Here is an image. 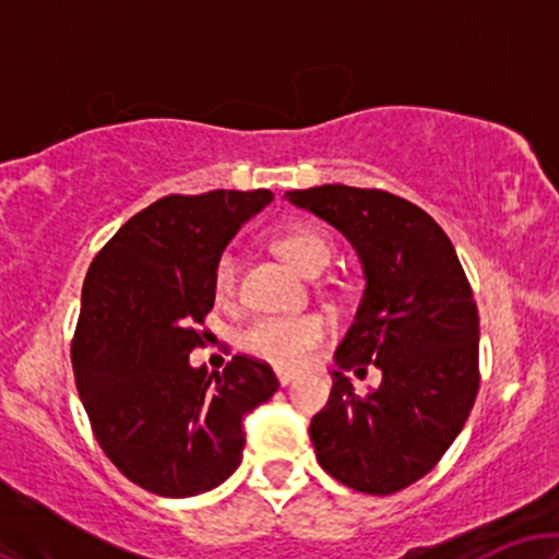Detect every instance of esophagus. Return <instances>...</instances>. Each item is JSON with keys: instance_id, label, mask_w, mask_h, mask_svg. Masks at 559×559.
Here are the masks:
<instances>
[{"instance_id": "esophagus-1", "label": "esophagus", "mask_w": 559, "mask_h": 559, "mask_svg": "<svg viewBox=\"0 0 559 559\" xmlns=\"http://www.w3.org/2000/svg\"><path fill=\"white\" fill-rule=\"evenodd\" d=\"M275 378H278L281 386H286V383H292L294 378H297V370H286V368H275Z\"/></svg>"}]
</instances>
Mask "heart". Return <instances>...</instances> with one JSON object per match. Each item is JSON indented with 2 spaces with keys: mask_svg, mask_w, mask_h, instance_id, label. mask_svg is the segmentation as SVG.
Wrapping results in <instances>:
<instances>
[{
  "mask_svg": "<svg viewBox=\"0 0 559 559\" xmlns=\"http://www.w3.org/2000/svg\"><path fill=\"white\" fill-rule=\"evenodd\" d=\"M273 249L288 265L305 275H318L329 267L333 258V243L323 230L310 226H288L273 236ZM213 292L221 301L234 297L236 292V260L230 252H223L213 271ZM331 323L320 312H301V316H265L252 320L241 331V349L258 360H265L275 368H299L310 362L318 346L329 336Z\"/></svg>",
  "mask_w": 559,
  "mask_h": 559,
  "instance_id": "obj_1",
  "label": "heart"
}]
</instances>
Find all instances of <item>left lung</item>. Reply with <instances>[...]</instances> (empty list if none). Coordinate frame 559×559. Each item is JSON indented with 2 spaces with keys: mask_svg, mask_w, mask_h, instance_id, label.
I'll use <instances>...</instances> for the list:
<instances>
[{
  "mask_svg": "<svg viewBox=\"0 0 559 559\" xmlns=\"http://www.w3.org/2000/svg\"><path fill=\"white\" fill-rule=\"evenodd\" d=\"M286 199L342 230L365 273L329 404L310 423L318 463L355 491L407 489L452 447L478 394V307L457 252L431 215L389 191L325 183ZM368 364L384 378L360 395L343 370Z\"/></svg>",
  "mask_w": 559,
  "mask_h": 559,
  "instance_id": "obj_1",
  "label": "left lung"
}]
</instances>
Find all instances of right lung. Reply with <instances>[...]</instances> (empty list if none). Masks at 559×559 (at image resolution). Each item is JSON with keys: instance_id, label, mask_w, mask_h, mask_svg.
<instances>
[{"instance_id": "add662e5", "label": "right lung", "mask_w": 559, "mask_h": 559, "mask_svg": "<svg viewBox=\"0 0 559 559\" xmlns=\"http://www.w3.org/2000/svg\"><path fill=\"white\" fill-rule=\"evenodd\" d=\"M267 189L157 199L96 254L70 360L92 431L128 480L194 497L241 463L243 415L278 389L271 365L236 355L223 373L191 368L213 310L215 262Z\"/></svg>"}]
</instances>
